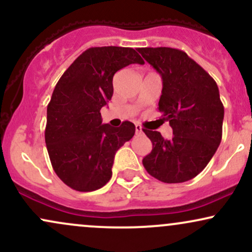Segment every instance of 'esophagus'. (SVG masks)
I'll use <instances>...</instances> for the list:
<instances>
[{
	"instance_id": "esophagus-1",
	"label": "esophagus",
	"mask_w": 252,
	"mask_h": 252,
	"mask_svg": "<svg viewBox=\"0 0 252 252\" xmlns=\"http://www.w3.org/2000/svg\"><path fill=\"white\" fill-rule=\"evenodd\" d=\"M135 130H136V134H142V126L140 124H136L135 126Z\"/></svg>"
}]
</instances>
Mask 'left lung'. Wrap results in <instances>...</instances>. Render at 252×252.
<instances>
[{"label": "left lung", "mask_w": 252, "mask_h": 252, "mask_svg": "<svg viewBox=\"0 0 252 252\" xmlns=\"http://www.w3.org/2000/svg\"><path fill=\"white\" fill-rule=\"evenodd\" d=\"M162 77L158 111L168 121L173 137L143 129L153 149L142 163L147 172L166 184L189 181L201 172L222 135V105L212 77L184 51L170 47L137 50Z\"/></svg>", "instance_id": "left-lung-1"}]
</instances>
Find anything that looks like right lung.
<instances>
[{
  "instance_id": "1",
  "label": "right lung",
  "mask_w": 252,
  "mask_h": 252,
  "mask_svg": "<svg viewBox=\"0 0 252 252\" xmlns=\"http://www.w3.org/2000/svg\"><path fill=\"white\" fill-rule=\"evenodd\" d=\"M130 63H144L134 48L104 46L71 63L47 105L45 141L56 174L79 192L102 189L111 179L115 154L135 134L134 123L102 124L100 109L114 94L112 78Z\"/></svg>"
}]
</instances>
